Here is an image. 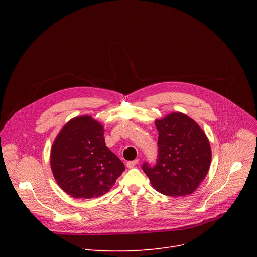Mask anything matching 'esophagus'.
<instances>
[{
    "instance_id": "obj_1",
    "label": "esophagus",
    "mask_w": 257,
    "mask_h": 257,
    "mask_svg": "<svg viewBox=\"0 0 257 257\" xmlns=\"http://www.w3.org/2000/svg\"><path fill=\"white\" fill-rule=\"evenodd\" d=\"M138 163H139V159H136V160H131V161H127L126 166H127V168L131 169V168H133V167L136 166V165H138Z\"/></svg>"
}]
</instances>
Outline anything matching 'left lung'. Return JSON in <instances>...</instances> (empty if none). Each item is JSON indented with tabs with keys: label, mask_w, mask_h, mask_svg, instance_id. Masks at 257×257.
Listing matches in <instances>:
<instances>
[{
	"label": "left lung",
	"mask_w": 257,
	"mask_h": 257,
	"mask_svg": "<svg viewBox=\"0 0 257 257\" xmlns=\"http://www.w3.org/2000/svg\"><path fill=\"white\" fill-rule=\"evenodd\" d=\"M158 155L154 167L142 166L152 186L171 197L190 195L208 173L211 161L209 141L195 120L174 112L156 119Z\"/></svg>",
	"instance_id": "obj_1"
}]
</instances>
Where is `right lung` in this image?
<instances>
[{"instance_id":"1","label":"right lung","mask_w":257,"mask_h":257,"mask_svg":"<svg viewBox=\"0 0 257 257\" xmlns=\"http://www.w3.org/2000/svg\"><path fill=\"white\" fill-rule=\"evenodd\" d=\"M104 129L91 116L71 119L59 132L51 150V168L62 190L74 198L106 194L125 171L108 149Z\"/></svg>"}]
</instances>
